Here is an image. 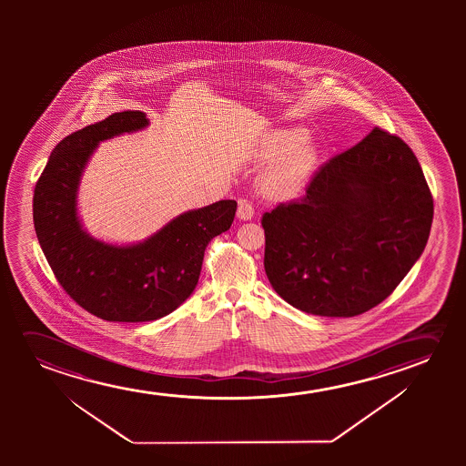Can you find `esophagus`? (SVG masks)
<instances>
[{"instance_id":"obj_1","label":"esophagus","mask_w":466,"mask_h":466,"mask_svg":"<svg viewBox=\"0 0 466 466\" xmlns=\"http://www.w3.org/2000/svg\"><path fill=\"white\" fill-rule=\"evenodd\" d=\"M255 215V208L253 205L247 202V200H238V208H237V218L240 221H249Z\"/></svg>"}]
</instances>
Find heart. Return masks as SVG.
Wrapping results in <instances>:
<instances>
[{
    "label": "heart",
    "instance_id": "heart-1",
    "mask_svg": "<svg viewBox=\"0 0 466 466\" xmlns=\"http://www.w3.org/2000/svg\"><path fill=\"white\" fill-rule=\"evenodd\" d=\"M258 157L272 162L262 175V189L283 200L298 198L319 166V147L304 127L277 128L262 143Z\"/></svg>",
    "mask_w": 466,
    "mask_h": 466
}]
</instances>
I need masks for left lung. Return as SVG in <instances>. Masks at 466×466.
I'll list each match as a JSON object with an SVG mask.
<instances>
[{
    "mask_svg": "<svg viewBox=\"0 0 466 466\" xmlns=\"http://www.w3.org/2000/svg\"><path fill=\"white\" fill-rule=\"evenodd\" d=\"M431 221L419 160L376 127L326 162L304 198L262 217L264 268L302 312L355 317L393 293L423 253Z\"/></svg>",
    "mask_w": 466,
    "mask_h": 466,
    "instance_id": "left-lung-1",
    "label": "left lung"
}]
</instances>
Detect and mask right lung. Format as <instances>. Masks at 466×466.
Returning <instances> with one entry per match:
<instances>
[{
    "label": "right lung",
    "mask_w": 466,
    "mask_h": 466,
    "mask_svg": "<svg viewBox=\"0 0 466 466\" xmlns=\"http://www.w3.org/2000/svg\"><path fill=\"white\" fill-rule=\"evenodd\" d=\"M147 126L143 111H122L68 135L52 151L33 196L36 237L57 280L106 321H153L177 310L198 287L207 245L236 217V200H219L172 218L140 242L90 236L77 208L86 167L102 141Z\"/></svg>",
    "instance_id": "add662e5"
}]
</instances>
